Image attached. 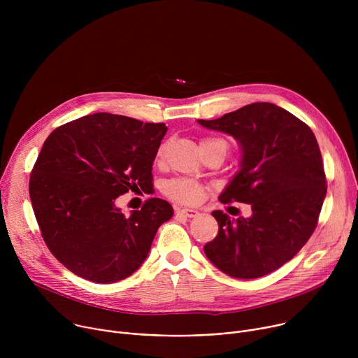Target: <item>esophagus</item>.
Segmentation results:
<instances>
[{
    "label": "esophagus",
    "instance_id": "1",
    "mask_svg": "<svg viewBox=\"0 0 358 358\" xmlns=\"http://www.w3.org/2000/svg\"><path fill=\"white\" fill-rule=\"evenodd\" d=\"M176 213H177V215H182V217H185V218H195V217L198 215V211L189 210V208H184V210L176 208Z\"/></svg>",
    "mask_w": 358,
    "mask_h": 358
}]
</instances>
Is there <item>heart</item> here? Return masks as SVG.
Returning <instances> with one entry per match:
<instances>
[{"mask_svg": "<svg viewBox=\"0 0 358 358\" xmlns=\"http://www.w3.org/2000/svg\"><path fill=\"white\" fill-rule=\"evenodd\" d=\"M213 143H224L227 145V143L222 141V140L206 138V140L201 141V147L213 144ZM166 148H167V144L162 143L159 150H157V156H156L159 162L164 157ZM163 191L169 198H171V199H174L180 203H194L202 195L201 184L196 182L195 180H191V178H187V177H176V178H171L169 181H166L164 185H163Z\"/></svg>", "mask_w": 358, "mask_h": 358, "instance_id": "1", "label": "heart"}]
</instances>
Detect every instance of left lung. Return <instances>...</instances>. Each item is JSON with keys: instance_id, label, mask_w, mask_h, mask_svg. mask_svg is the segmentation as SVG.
Instances as JSON below:
<instances>
[{"instance_id": "obj_1", "label": "left lung", "mask_w": 358, "mask_h": 358, "mask_svg": "<svg viewBox=\"0 0 358 358\" xmlns=\"http://www.w3.org/2000/svg\"><path fill=\"white\" fill-rule=\"evenodd\" d=\"M198 123L241 144V170L220 201L252 207L249 218L234 221L214 211L218 235L203 252L228 276H265L289 262L317 227L327 192L317 140L308 124L266 101Z\"/></svg>"}]
</instances>
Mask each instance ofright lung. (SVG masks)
<instances>
[{
    "instance_id": "1",
    "label": "right lung",
    "mask_w": 358,
    "mask_h": 358,
    "mask_svg": "<svg viewBox=\"0 0 358 358\" xmlns=\"http://www.w3.org/2000/svg\"><path fill=\"white\" fill-rule=\"evenodd\" d=\"M164 123L94 113L59 126L45 140L29 177V196L42 238L75 275L115 283L134 273L174 210L150 198L124 215L116 199L152 188V162Z\"/></svg>"
}]
</instances>
